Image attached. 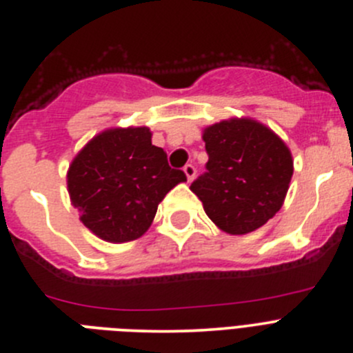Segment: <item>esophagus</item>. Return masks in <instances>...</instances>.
<instances>
[{"mask_svg": "<svg viewBox=\"0 0 353 353\" xmlns=\"http://www.w3.org/2000/svg\"><path fill=\"white\" fill-rule=\"evenodd\" d=\"M183 170H184V174H186V179L191 183V181L194 179V174H196V169H194V167L191 165V163H188V165H184Z\"/></svg>", "mask_w": 353, "mask_h": 353, "instance_id": "34e87169", "label": "esophagus"}]
</instances>
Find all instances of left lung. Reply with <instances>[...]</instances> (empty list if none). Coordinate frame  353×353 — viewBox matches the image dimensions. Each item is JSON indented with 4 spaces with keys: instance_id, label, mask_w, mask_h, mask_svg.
I'll use <instances>...</instances> for the list:
<instances>
[{
    "instance_id": "obj_1",
    "label": "left lung",
    "mask_w": 353,
    "mask_h": 353,
    "mask_svg": "<svg viewBox=\"0 0 353 353\" xmlns=\"http://www.w3.org/2000/svg\"><path fill=\"white\" fill-rule=\"evenodd\" d=\"M207 172L191 184L205 214L228 234L262 228L285 203L293 157L272 129L232 117L203 129Z\"/></svg>"
}]
</instances>
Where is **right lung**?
Wrapping results in <instances>:
<instances>
[{"instance_id":"right-lung-1","label":"right lung","mask_w":353,"mask_h":353,"mask_svg":"<svg viewBox=\"0 0 353 353\" xmlns=\"http://www.w3.org/2000/svg\"><path fill=\"white\" fill-rule=\"evenodd\" d=\"M148 128H112L85 143L67 172L70 201L98 238L125 243L145 234L165 194L184 183Z\"/></svg>"}]
</instances>
